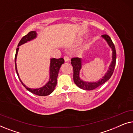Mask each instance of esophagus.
<instances>
[{
	"instance_id": "esophagus-1",
	"label": "esophagus",
	"mask_w": 133,
	"mask_h": 133,
	"mask_svg": "<svg viewBox=\"0 0 133 133\" xmlns=\"http://www.w3.org/2000/svg\"><path fill=\"white\" fill-rule=\"evenodd\" d=\"M63 59H64V61L65 62H68L70 61V58H69L68 56H65L64 57H63Z\"/></svg>"
}]
</instances>
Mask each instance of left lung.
<instances>
[{"label": "left lung", "instance_id": "1", "mask_svg": "<svg viewBox=\"0 0 133 133\" xmlns=\"http://www.w3.org/2000/svg\"><path fill=\"white\" fill-rule=\"evenodd\" d=\"M104 39L106 40L107 42L110 46L112 48V61L111 65L110 66V70L107 72V73L105 74L104 77H103L102 79L100 80L99 81L97 82H83V81L80 79L79 78V71L81 70L82 67V60L81 58L79 57H73L72 58L71 65L73 67V79L74 83L76 85L79 87V88L83 89L84 90H92L94 89L97 88L98 87L101 86L103 83H104L105 82L108 81L111 77L112 74H113L114 68L116 66V51L115 46L113 42H112L110 36L107 34H103L102 36Z\"/></svg>", "mask_w": 133, "mask_h": 133}]
</instances>
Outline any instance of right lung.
Returning <instances> with one entry per match:
<instances>
[{
    "mask_svg": "<svg viewBox=\"0 0 133 133\" xmlns=\"http://www.w3.org/2000/svg\"><path fill=\"white\" fill-rule=\"evenodd\" d=\"M36 35H37V34H36V31H32L29 32L26 35L23 36V37L21 39V41H20L19 44H18V48L16 49L15 55L16 71V73L17 74L18 77H19L20 81H21V82L22 83V84L23 85V87H25V88H26L27 90H28L29 91L32 92V93L36 94V95L45 96L50 94L54 90V88H55L56 85H57L58 73H59L60 68H61L62 65L64 63V59H63V58H59V59H55V58H53V59H51L50 81H49L47 83L44 87L38 89H31L29 88L28 87L25 86L19 78V74H18L17 70V67H16V57H17L18 50H19V46L20 45H22L23 43L27 42L28 41H30L31 40L34 39V38L36 37Z\"/></svg>",
    "mask_w": 133,
    "mask_h": 133,
    "instance_id": "right-lung-1",
    "label": "right lung"
}]
</instances>
